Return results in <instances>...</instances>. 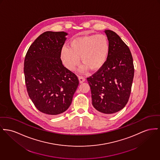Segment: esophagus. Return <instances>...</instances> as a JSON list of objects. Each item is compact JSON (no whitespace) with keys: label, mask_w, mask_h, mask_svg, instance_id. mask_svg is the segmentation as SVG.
<instances>
[{"label":"esophagus","mask_w":160,"mask_h":160,"mask_svg":"<svg viewBox=\"0 0 160 160\" xmlns=\"http://www.w3.org/2000/svg\"><path fill=\"white\" fill-rule=\"evenodd\" d=\"M78 80L80 83H82L85 81V78L82 76H78Z\"/></svg>","instance_id":"34e87169"}]
</instances>
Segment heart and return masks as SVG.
<instances>
[{
    "label": "heart",
    "mask_w": 160,
    "mask_h": 160,
    "mask_svg": "<svg viewBox=\"0 0 160 160\" xmlns=\"http://www.w3.org/2000/svg\"><path fill=\"white\" fill-rule=\"evenodd\" d=\"M109 51L108 38L103 34L86 35L72 38L69 46L62 48L60 57L64 65L74 70L79 63V57L84 64L83 71L100 69L105 63Z\"/></svg>",
    "instance_id": "b5f03b06"
}]
</instances>
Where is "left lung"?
Segmentation results:
<instances>
[{
	"mask_svg": "<svg viewBox=\"0 0 160 160\" xmlns=\"http://www.w3.org/2000/svg\"><path fill=\"white\" fill-rule=\"evenodd\" d=\"M109 41L107 60L100 69L87 78L91 88L92 104L99 112L112 114L128 103L134 76L129 48L115 32L104 31Z\"/></svg>",
	"mask_w": 160,
	"mask_h": 160,
	"instance_id": "1",
	"label": "left lung"
}]
</instances>
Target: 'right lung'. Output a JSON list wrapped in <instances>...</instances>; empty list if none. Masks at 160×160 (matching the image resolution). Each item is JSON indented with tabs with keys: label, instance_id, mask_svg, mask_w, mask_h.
I'll list each match as a JSON object with an SVG mask.
<instances>
[{
	"label": "right lung",
	"instance_id": "1",
	"mask_svg": "<svg viewBox=\"0 0 160 160\" xmlns=\"http://www.w3.org/2000/svg\"><path fill=\"white\" fill-rule=\"evenodd\" d=\"M68 34L46 31L31 44L25 58L24 74L29 97L38 111L49 115L64 112L79 84L63 65L61 50Z\"/></svg>",
	"mask_w": 160,
	"mask_h": 160
}]
</instances>
